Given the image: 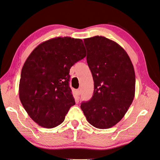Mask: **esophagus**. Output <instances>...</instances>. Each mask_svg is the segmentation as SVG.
I'll return each mask as SVG.
<instances>
[{
	"label": "esophagus",
	"mask_w": 160,
	"mask_h": 160,
	"mask_svg": "<svg viewBox=\"0 0 160 160\" xmlns=\"http://www.w3.org/2000/svg\"><path fill=\"white\" fill-rule=\"evenodd\" d=\"M76 92H77V95H80L81 93V89H77Z\"/></svg>",
	"instance_id": "esophagus-1"
}]
</instances>
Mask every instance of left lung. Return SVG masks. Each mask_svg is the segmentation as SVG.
Segmentation results:
<instances>
[{
  "label": "left lung",
  "mask_w": 160,
  "mask_h": 160,
  "mask_svg": "<svg viewBox=\"0 0 160 160\" xmlns=\"http://www.w3.org/2000/svg\"><path fill=\"white\" fill-rule=\"evenodd\" d=\"M87 62L94 81L91 99L81 108L96 128L108 129L120 122L132 103L135 75L129 57L117 42L101 36L85 38Z\"/></svg>",
  "instance_id": "8db88e82"
}]
</instances>
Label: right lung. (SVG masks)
I'll return each mask as SVG.
<instances>
[{"instance_id": "1", "label": "right lung", "mask_w": 160, "mask_h": 160, "mask_svg": "<svg viewBox=\"0 0 160 160\" xmlns=\"http://www.w3.org/2000/svg\"><path fill=\"white\" fill-rule=\"evenodd\" d=\"M86 56L80 38L56 37L38 45L22 68L19 98L38 125L53 128L65 118L75 99L69 85V71Z\"/></svg>"}]
</instances>
